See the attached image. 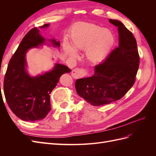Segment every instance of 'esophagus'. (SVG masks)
<instances>
[{
  "mask_svg": "<svg viewBox=\"0 0 156 156\" xmlns=\"http://www.w3.org/2000/svg\"><path fill=\"white\" fill-rule=\"evenodd\" d=\"M88 74V69L85 68H75L74 69L72 72V75L75 79H79L86 76Z\"/></svg>",
  "mask_w": 156,
  "mask_h": 156,
  "instance_id": "esophagus-1",
  "label": "esophagus"
}]
</instances>
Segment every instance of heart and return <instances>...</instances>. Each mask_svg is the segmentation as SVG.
<instances>
[{
  "label": "heart",
  "instance_id": "obj_1",
  "mask_svg": "<svg viewBox=\"0 0 156 156\" xmlns=\"http://www.w3.org/2000/svg\"><path fill=\"white\" fill-rule=\"evenodd\" d=\"M113 32L108 29L94 25L85 24L75 27L70 36L71 47L65 44V53L70 58L77 56V51L86 49L87 58L96 62L101 60L108 54L115 44Z\"/></svg>",
  "mask_w": 156,
  "mask_h": 156
}]
</instances>
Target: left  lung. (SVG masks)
I'll list each match as a JSON object with an SVG mask.
<instances>
[{
    "label": "left lung",
    "mask_w": 156,
    "mask_h": 156,
    "mask_svg": "<svg viewBox=\"0 0 156 156\" xmlns=\"http://www.w3.org/2000/svg\"><path fill=\"white\" fill-rule=\"evenodd\" d=\"M118 27L119 45L103 62L94 68L92 77L77 79L78 95L94 106L120 100L133 87L139 66V55L135 37L118 20H109Z\"/></svg>",
    "instance_id": "8db88e82"
}]
</instances>
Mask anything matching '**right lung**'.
<instances>
[{
	"instance_id": "right-lung-1",
	"label": "right lung",
	"mask_w": 156,
	"mask_h": 156,
	"mask_svg": "<svg viewBox=\"0 0 156 156\" xmlns=\"http://www.w3.org/2000/svg\"><path fill=\"white\" fill-rule=\"evenodd\" d=\"M45 24L40 28L48 27ZM45 40L36 27L27 32L8 63L4 80V93L9 107L18 118L34 122L44 119L51 109L50 94L58 83L61 75L71 69L56 64L53 70L31 77L25 70V53L32 48L44 44ZM54 46L60 42L51 40Z\"/></svg>"
}]
</instances>
